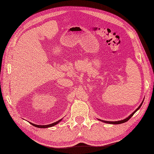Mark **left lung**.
<instances>
[{
	"mask_svg": "<svg viewBox=\"0 0 154 154\" xmlns=\"http://www.w3.org/2000/svg\"><path fill=\"white\" fill-rule=\"evenodd\" d=\"M144 100H143V101H142V103H140V105L139 106V107H138L135 111H134L133 113H131V115H130L128 117H127L126 118H125V119H124V120H119V121H115V122H112V121H105V120H100V119H98V120H100V121H101V122H105V123H107V124H123V123H125V122H126L127 121H128L130 118H131L132 116H133V115H134V114H135L138 110H139L140 108V107L142 106V105H143V101H144Z\"/></svg>",
	"mask_w": 154,
	"mask_h": 154,
	"instance_id": "1",
	"label": "left lung"
}]
</instances>
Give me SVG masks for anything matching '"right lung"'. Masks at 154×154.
Wrapping results in <instances>:
<instances>
[{
    "mask_svg": "<svg viewBox=\"0 0 154 154\" xmlns=\"http://www.w3.org/2000/svg\"><path fill=\"white\" fill-rule=\"evenodd\" d=\"M63 118H62V119L58 120L57 122H54V123L53 124H49V125H37V124H32L31 123V122H30V124H32V125H34V127H36V128H51V127H53V126L57 125V124H58L59 122H60L62 120Z\"/></svg>",
    "mask_w": 154,
    "mask_h": 154,
    "instance_id": "1",
    "label": "right lung"
}]
</instances>
